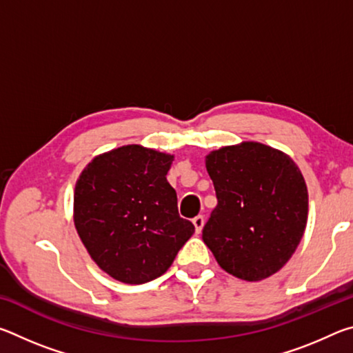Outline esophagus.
Returning <instances> with one entry per match:
<instances>
[{
    "instance_id": "obj_1",
    "label": "esophagus",
    "mask_w": 353,
    "mask_h": 353,
    "mask_svg": "<svg viewBox=\"0 0 353 353\" xmlns=\"http://www.w3.org/2000/svg\"><path fill=\"white\" fill-rule=\"evenodd\" d=\"M204 223H205V218L202 216V214H198V216L193 218V224L196 227V232H201L202 227H204Z\"/></svg>"
}]
</instances>
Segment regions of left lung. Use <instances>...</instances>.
Listing matches in <instances>:
<instances>
[{"mask_svg": "<svg viewBox=\"0 0 353 353\" xmlns=\"http://www.w3.org/2000/svg\"><path fill=\"white\" fill-rule=\"evenodd\" d=\"M218 204L202 240L232 276L256 282L294 254L307 224V185L283 152L248 141L205 160Z\"/></svg>", "mask_w": 353, "mask_h": 353, "instance_id": "obj_1", "label": "left lung"}]
</instances>
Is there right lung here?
Segmentation results:
<instances>
[{
  "instance_id": "obj_1",
  "label": "right lung",
  "mask_w": 353,
  "mask_h": 353,
  "mask_svg": "<svg viewBox=\"0 0 353 353\" xmlns=\"http://www.w3.org/2000/svg\"><path fill=\"white\" fill-rule=\"evenodd\" d=\"M172 155L139 145L99 155L74 190V225L94 263L119 282L140 285L168 271L194 234L166 181Z\"/></svg>"
}]
</instances>
